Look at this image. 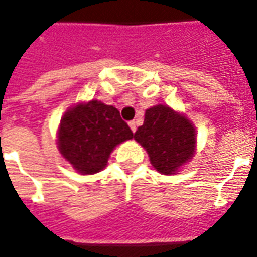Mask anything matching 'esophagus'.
Masks as SVG:
<instances>
[{
    "label": "esophagus",
    "mask_w": 257,
    "mask_h": 257,
    "mask_svg": "<svg viewBox=\"0 0 257 257\" xmlns=\"http://www.w3.org/2000/svg\"><path fill=\"white\" fill-rule=\"evenodd\" d=\"M129 128L132 129V132H136V122H135V121H131V122H129Z\"/></svg>",
    "instance_id": "obj_1"
}]
</instances>
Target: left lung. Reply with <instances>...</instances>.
<instances>
[{
    "label": "left lung",
    "instance_id": "1",
    "mask_svg": "<svg viewBox=\"0 0 257 257\" xmlns=\"http://www.w3.org/2000/svg\"><path fill=\"white\" fill-rule=\"evenodd\" d=\"M135 140L145 147L158 172L173 175L193 158L195 128L183 114L157 104L146 110L145 122L136 131Z\"/></svg>",
    "mask_w": 257,
    "mask_h": 257
}]
</instances>
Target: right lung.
Returning <instances> with one entry per match:
<instances>
[{
  "instance_id": "1",
  "label": "right lung",
  "mask_w": 257,
  "mask_h": 257,
  "mask_svg": "<svg viewBox=\"0 0 257 257\" xmlns=\"http://www.w3.org/2000/svg\"><path fill=\"white\" fill-rule=\"evenodd\" d=\"M134 138L115 107L99 100L79 103L60 119L58 147L64 160L82 175L100 172L111 151Z\"/></svg>"
}]
</instances>
